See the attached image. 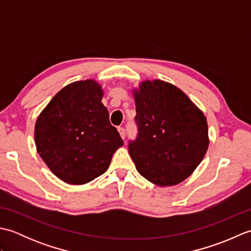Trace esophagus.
Instances as JSON below:
<instances>
[{
	"label": "esophagus",
	"instance_id": "34e87169",
	"mask_svg": "<svg viewBox=\"0 0 251 251\" xmlns=\"http://www.w3.org/2000/svg\"><path fill=\"white\" fill-rule=\"evenodd\" d=\"M117 130H119L121 137L123 138V139H125V136H126V131H125V128L124 127H117Z\"/></svg>",
	"mask_w": 251,
	"mask_h": 251
}]
</instances>
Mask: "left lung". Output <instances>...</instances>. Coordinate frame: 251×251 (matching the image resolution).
Instances as JSON below:
<instances>
[{"label":"left lung","mask_w":251,"mask_h":251,"mask_svg":"<svg viewBox=\"0 0 251 251\" xmlns=\"http://www.w3.org/2000/svg\"><path fill=\"white\" fill-rule=\"evenodd\" d=\"M134 96L138 132L128 151L138 173L159 186L182 182L207 152L206 117L179 88L159 79L143 82Z\"/></svg>","instance_id":"8db88e82"}]
</instances>
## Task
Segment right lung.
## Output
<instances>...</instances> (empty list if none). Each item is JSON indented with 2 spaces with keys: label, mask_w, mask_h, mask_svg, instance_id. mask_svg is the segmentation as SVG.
Wrapping results in <instances>:
<instances>
[{
  "label": "right lung",
  "mask_w": 251,
  "mask_h": 251,
  "mask_svg": "<svg viewBox=\"0 0 251 251\" xmlns=\"http://www.w3.org/2000/svg\"><path fill=\"white\" fill-rule=\"evenodd\" d=\"M93 79L62 88L35 123L37 153L58 178L84 184L104 174L123 140Z\"/></svg>",
  "instance_id": "1"
}]
</instances>
